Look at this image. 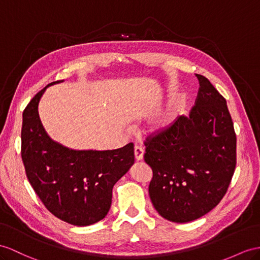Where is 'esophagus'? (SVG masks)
<instances>
[{
  "mask_svg": "<svg viewBox=\"0 0 260 260\" xmlns=\"http://www.w3.org/2000/svg\"><path fill=\"white\" fill-rule=\"evenodd\" d=\"M134 154H135V159H136L137 161L143 160V158H144V148H142L141 146H135Z\"/></svg>",
  "mask_w": 260,
  "mask_h": 260,
  "instance_id": "esophagus-1",
  "label": "esophagus"
}]
</instances>
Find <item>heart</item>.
<instances>
[{
    "mask_svg": "<svg viewBox=\"0 0 260 260\" xmlns=\"http://www.w3.org/2000/svg\"><path fill=\"white\" fill-rule=\"evenodd\" d=\"M185 105V99L183 96H179L175 99L162 113H160L154 125V129L157 132H164L168 129L170 126L175 123L178 116L181 114Z\"/></svg>",
    "mask_w": 260,
    "mask_h": 260,
    "instance_id": "obj_1",
    "label": "heart"
}]
</instances>
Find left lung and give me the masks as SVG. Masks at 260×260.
I'll return each instance as SVG.
<instances>
[{
	"label": "left lung",
	"instance_id": "left-lung-1",
	"mask_svg": "<svg viewBox=\"0 0 260 260\" xmlns=\"http://www.w3.org/2000/svg\"><path fill=\"white\" fill-rule=\"evenodd\" d=\"M197 78L200 88L189 116L145 142L151 203L176 223L194 221L214 209L236 166V134L226 100L205 77Z\"/></svg>",
	"mask_w": 260,
	"mask_h": 260
}]
</instances>
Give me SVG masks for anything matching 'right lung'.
Instances as JSON below:
<instances>
[{
    "instance_id": "obj_1",
    "label": "right lung",
    "mask_w": 260,
    "mask_h": 260,
    "mask_svg": "<svg viewBox=\"0 0 260 260\" xmlns=\"http://www.w3.org/2000/svg\"><path fill=\"white\" fill-rule=\"evenodd\" d=\"M51 82L30 100L23 113L22 159L26 176L44 205L56 217L76 226L103 219L112 190L134 164V145L113 150H76L48 136L38 104Z\"/></svg>"
}]
</instances>
